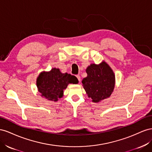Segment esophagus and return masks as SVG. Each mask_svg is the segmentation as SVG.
<instances>
[{
  "instance_id": "obj_1",
  "label": "esophagus",
  "mask_w": 152,
  "mask_h": 152,
  "mask_svg": "<svg viewBox=\"0 0 152 152\" xmlns=\"http://www.w3.org/2000/svg\"><path fill=\"white\" fill-rule=\"evenodd\" d=\"M76 77H77V80H79V81H80V80H81V77H80V75H77V76H76Z\"/></svg>"
}]
</instances>
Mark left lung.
Segmentation results:
<instances>
[{"instance_id": "8db88e82", "label": "left lung", "mask_w": 152, "mask_h": 152, "mask_svg": "<svg viewBox=\"0 0 152 152\" xmlns=\"http://www.w3.org/2000/svg\"><path fill=\"white\" fill-rule=\"evenodd\" d=\"M87 76L82 80L88 96L94 102L110 97L115 88V76L107 63L90 64L86 69Z\"/></svg>"}]
</instances>
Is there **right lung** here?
<instances>
[{"label":"right lung","instance_id":"obj_1","mask_svg":"<svg viewBox=\"0 0 152 152\" xmlns=\"http://www.w3.org/2000/svg\"><path fill=\"white\" fill-rule=\"evenodd\" d=\"M76 77L70 74L62 73L59 69L53 68L49 72H42L36 81L38 91L42 97L49 101H57L62 97L64 90L69 83H77Z\"/></svg>","mask_w":152,"mask_h":152}]
</instances>
